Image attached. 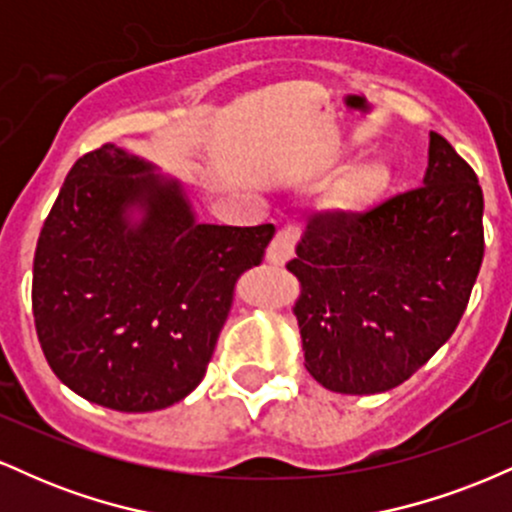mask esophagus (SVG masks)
Wrapping results in <instances>:
<instances>
[{
	"instance_id": "obj_1",
	"label": "esophagus",
	"mask_w": 512,
	"mask_h": 512,
	"mask_svg": "<svg viewBox=\"0 0 512 512\" xmlns=\"http://www.w3.org/2000/svg\"><path fill=\"white\" fill-rule=\"evenodd\" d=\"M298 240H301V228L293 226V223L284 226L279 233H276L272 245L267 248V260L272 264H286L291 260L293 248H296Z\"/></svg>"
}]
</instances>
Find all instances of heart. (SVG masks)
<instances>
[{"label": "heart", "instance_id": "1", "mask_svg": "<svg viewBox=\"0 0 512 512\" xmlns=\"http://www.w3.org/2000/svg\"><path fill=\"white\" fill-rule=\"evenodd\" d=\"M387 185H390L387 163L380 158L363 161L339 180L337 190H334V202L346 211H363L383 197Z\"/></svg>", "mask_w": 512, "mask_h": 512}]
</instances>
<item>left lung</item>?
I'll use <instances>...</instances> for the list:
<instances>
[{
  "instance_id": "obj_1",
  "label": "left lung",
  "mask_w": 512,
  "mask_h": 512,
  "mask_svg": "<svg viewBox=\"0 0 512 512\" xmlns=\"http://www.w3.org/2000/svg\"><path fill=\"white\" fill-rule=\"evenodd\" d=\"M484 192L472 166L431 132L424 185L363 214L310 216L293 313L305 368L342 395L409 380L460 325L484 260Z\"/></svg>"
}]
</instances>
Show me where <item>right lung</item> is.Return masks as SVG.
I'll use <instances>...</instances> for the list:
<instances>
[{"label":"right lung","instance_id":"obj_1","mask_svg":"<svg viewBox=\"0 0 512 512\" xmlns=\"http://www.w3.org/2000/svg\"><path fill=\"white\" fill-rule=\"evenodd\" d=\"M272 238V223H197L178 180L115 144L88 151L33 260L35 332L52 373L108 409L180 402L207 373L236 281Z\"/></svg>","mask_w":512,"mask_h":512}]
</instances>
